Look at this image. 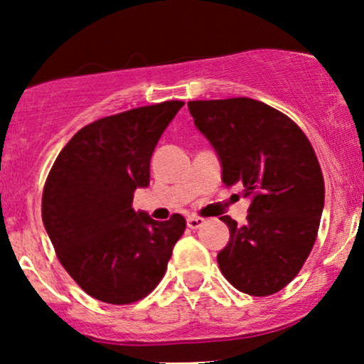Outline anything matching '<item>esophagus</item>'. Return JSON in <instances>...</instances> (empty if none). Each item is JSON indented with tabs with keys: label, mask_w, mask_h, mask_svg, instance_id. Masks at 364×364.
Wrapping results in <instances>:
<instances>
[{
	"label": "esophagus",
	"mask_w": 364,
	"mask_h": 364,
	"mask_svg": "<svg viewBox=\"0 0 364 364\" xmlns=\"http://www.w3.org/2000/svg\"><path fill=\"white\" fill-rule=\"evenodd\" d=\"M203 223H204V218H200V216H188V218H186V225L193 230L199 229Z\"/></svg>",
	"instance_id": "obj_1"
}]
</instances>
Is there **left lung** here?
<instances>
[{
	"mask_svg": "<svg viewBox=\"0 0 364 364\" xmlns=\"http://www.w3.org/2000/svg\"><path fill=\"white\" fill-rule=\"evenodd\" d=\"M193 123L222 161V181L252 197L247 223L229 225L218 253L223 277L250 296H271L306 262L321 225L324 178L304 132L284 112L253 98L188 102Z\"/></svg>",
	"mask_w": 364,
	"mask_h": 364,
	"instance_id": "obj_1",
	"label": "left lung"
}]
</instances>
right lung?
I'll list each match as a JSON object with an SVG mask.
<instances>
[{
  "instance_id": "obj_1",
  "label": "right lung",
  "mask_w": 364,
  "mask_h": 364,
  "mask_svg": "<svg viewBox=\"0 0 364 364\" xmlns=\"http://www.w3.org/2000/svg\"><path fill=\"white\" fill-rule=\"evenodd\" d=\"M185 105L168 100L102 117L80 128L47 176L42 220L61 266L86 294L130 304L160 284L186 220L156 222L132 208L149 185L160 135Z\"/></svg>"
}]
</instances>
